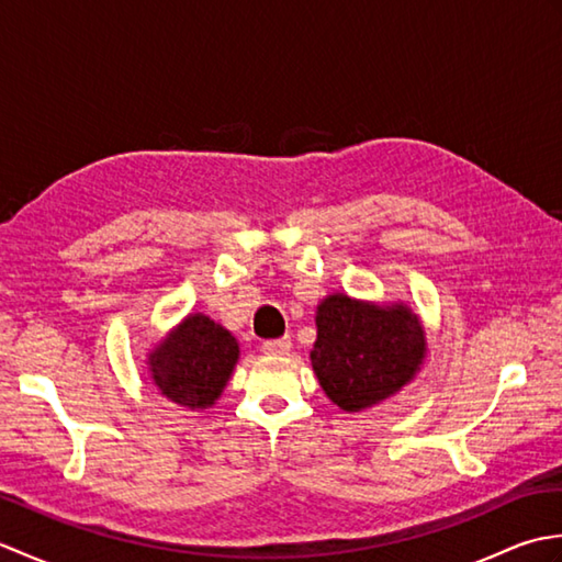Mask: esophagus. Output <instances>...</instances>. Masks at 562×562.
<instances>
[{"instance_id":"1","label":"esophagus","mask_w":562,"mask_h":562,"mask_svg":"<svg viewBox=\"0 0 562 562\" xmlns=\"http://www.w3.org/2000/svg\"><path fill=\"white\" fill-rule=\"evenodd\" d=\"M292 348V340L290 338H278V340H266L260 345L262 355H270V357H284Z\"/></svg>"}]
</instances>
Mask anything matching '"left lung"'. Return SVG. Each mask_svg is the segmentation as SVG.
I'll return each mask as SVG.
<instances>
[{
    "instance_id": "left-lung-1",
    "label": "left lung",
    "mask_w": 562,
    "mask_h": 562,
    "mask_svg": "<svg viewBox=\"0 0 562 562\" xmlns=\"http://www.w3.org/2000/svg\"><path fill=\"white\" fill-rule=\"evenodd\" d=\"M427 357L423 321L403 302H362L333 292L316 306L312 367L326 396L362 413L411 384Z\"/></svg>"
}]
</instances>
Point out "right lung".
Segmentation results:
<instances>
[{"mask_svg": "<svg viewBox=\"0 0 562 562\" xmlns=\"http://www.w3.org/2000/svg\"><path fill=\"white\" fill-rule=\"evenodd\" d=\"M238 355L232 333L198 312L147 352V372L166 401L188 411H207L229 384Z\"/></svg>", "mask_w": 562, "mask_h": 562, "instance_id": "1", "label": "right lung"}]
</instances>
